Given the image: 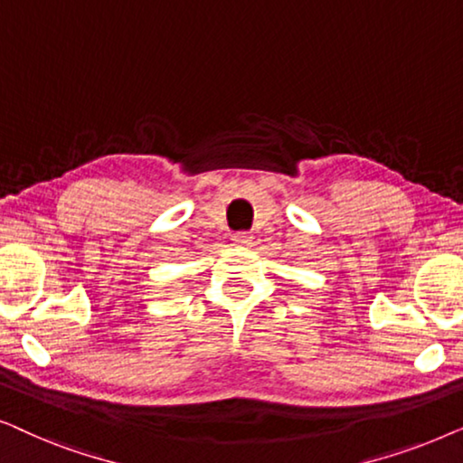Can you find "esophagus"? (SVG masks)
Instances as JSON below:
<instances>
[{
  "instance_id": "34e87169",
  "label": "esophagus",
  "mask_w": 463,
  "mask_h": 463,
  "mask_svg": "<svg viewBox=\"0 0 463 463\" xmlns=\"http://www.w3.org/2000/svg\"><path fill=\"white\" fill-rule=\"evenodd\" d=\"M232 240L238 246H249L252 242V236H250V233H246V232H240V233H233Z\"/></svg>"
}]
</instances>
